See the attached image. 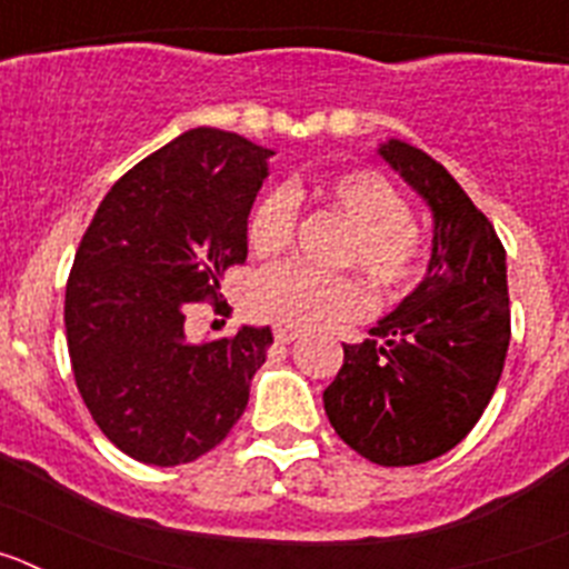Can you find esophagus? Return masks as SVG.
<instances>
[{"mask_svg": "<svg viewBox=\"0 0 569 569\" xmlns=\"http://www.w3.org/2000/svg\"><path fill=\"white\" fill-rule=\"evenodd\" d=\"M273 339L279 345H290V341L299 339V330H290V328H273Z\"/></svg>", "mask_w": 569, "mask_h": 569, "instance_id": "esophagus-1", "label": "esophagus"}]
</instances>
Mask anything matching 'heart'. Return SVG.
<instances>
[{
  "label": "heart",
  "mask_w": 569,
  "mask_h": 569,
  "mask_svg": "<svg viewBox=\"0 0 569 569\" xmlns=\"http://www.w3.org/2000/svg\"><path fill=\"white\" fill-rule=\"evenodd\" d=\"M301 184L273 188L253 204L248 241L256 256H279L296 233V199ZM313 199L350 224L339 264L361 268L381 293H405L425 268V236L413 224L405 196L376 170H341L321 176L308 190ZM367 310V293L350 276H325L299 264L264 270L248 290V313L279 328L313 330L356 319Z\"/></svg>",
  "instance_id": "obj_1"
}]
</instances>
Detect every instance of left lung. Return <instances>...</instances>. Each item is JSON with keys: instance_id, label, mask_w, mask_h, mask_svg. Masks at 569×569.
I'll return each instance as SVG.
<instances>
[{"instance_id": "left-lung-1", "label": "left lung", "mask_w": 569, "mask_h": 569, "mask_svg": "<svg viewBox=\"0 0 569 569\" xmlns=\"http://www.w3.org/2000/svg\"><path fill=\"white\" fill-rule=\"evenodd\" d=\"M379 153L433 210V256L419 288L345 345L325 410L345 445L381 467L453 450L490 405L510 347L505 244L453 176L413 144Z\"/></svg>"}]
</instances>
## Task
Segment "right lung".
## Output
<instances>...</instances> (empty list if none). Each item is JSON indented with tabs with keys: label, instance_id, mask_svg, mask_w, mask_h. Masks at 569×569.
I'll return each mask as SVG.
<instances>
[{
	"label": "right lung",
	"instance_id": "right-lung-1",
	"mask_svg": "<svg viewBox=\"0 0 569 569\" xmlns=\"http://www.w3.org/2000/svg\"><path fill=\"white\" fill-rule=\"evenodd\" d=\"M273 150L196 128L110 188L79 241L64 330L82 401L130 459L188 465L239 421L270 328L190 345L184 319L222 305L224 270L248 259V216Z\"/></svg>",
	"mask_w": 569,
	"mask_h": 569
}]
</instances>
